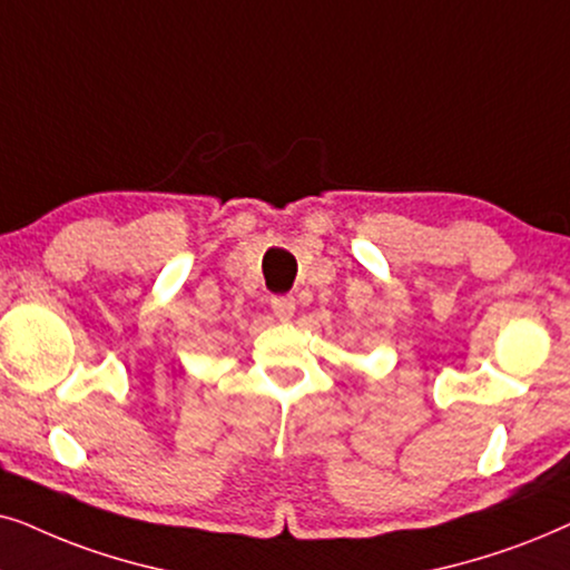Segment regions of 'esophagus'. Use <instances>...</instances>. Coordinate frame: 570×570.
I'll use <instances>...</instances> for the list:
<instances>
[{
    "label": "esophagus",
    "instance_id": "esophagus-1",
    "mask_svg": "<svg viewBox=\"0 0 570 570\" xmlns=\"http://www.w3.org/2000/svg\"><path fill=\"white\" fill-rule=\"evenodd\" d=\"M271 307L278 321H292L294 313H297V302H294V297H289V294H286V297H273Z\"/></svg>",
    "mask_w": 570,
    "mask_h": 570
}]
</instances>
